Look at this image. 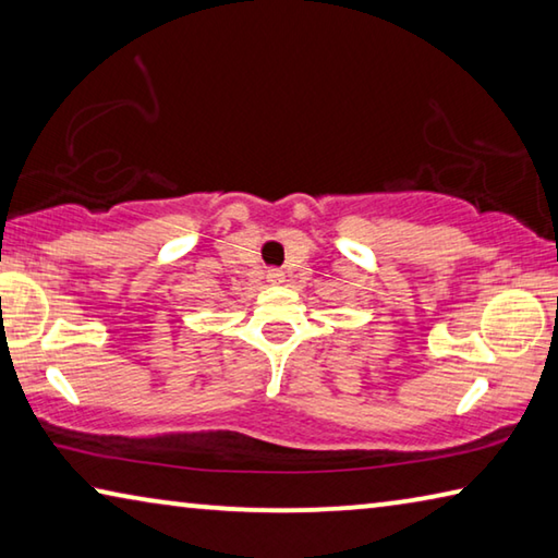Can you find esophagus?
<instances>
[{
  "instance_id": "esophagus-1",
  "label": "esophagus",
  "mask_w": 558,
  "mask_h": 558,
  "mask_svg": "<svg viewBox=\"0 0 558 558\" xmlns=\"http://www.w3.org/2000/svg\"><path fill=\"white\" fill-rule=\"evenodd\" d=\"M282 280H286V278H282L280 270H268V282H270V286H280Z\"/></svg>"
}]
</instances>
